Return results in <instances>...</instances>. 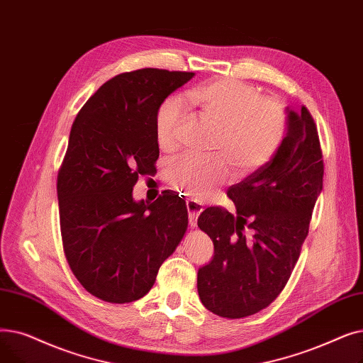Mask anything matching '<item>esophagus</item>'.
I'll use <instances>...</instances> for the list:
<instances>
[{
	"mask_svg": "<svg viewBox=\"0 0 363 363\" xmlns=\"http://www.w3.org/2000/svg\"><path fill=\"white\" fill-rule=\"evenodd\" d=\"M186 206H187V213H189V223H191L192 228H196V220H198V216L202 213L203 206L201 202H198L195 199H187Z\"/></svg>",
	"mask_w": 363,
	"mask_h": 363,
	"instance_id": "obj_1",
	"label": "esophagus"
}]
</instances>
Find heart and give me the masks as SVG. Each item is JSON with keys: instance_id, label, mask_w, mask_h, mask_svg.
<instances>
[{"instance_id": "b5f03b06", "label": "heart", "mask_w": 363, "mask_h": 363, "mask_svg": "<svg viewBox=\"0 0 363 363\" xmlns=\"http://www.w3.org/2000/svg\"><path fill=\"white\" fill-rule=\"evenodd\" d=\"M199 115L217 127L213 150L238 176L260 169L281 149L286 135V112L279 100L262 97L254 85L223 78L189 91ZM180 99L168 97L155 115V139L162 150L179 145L183 123ZM228 177L221 161L180 157L168 165L171 186L192 198H202Z\"/></svg>"}]
</instances>
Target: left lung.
I'll list each match as a JSON object with an SVG mask.
<instances>
[{
	"instance_id": "left-lung-1",
	"label": "left lung",
	"mask_w": 363,
	"mask_h": 363,
	"mask_svg": "<svg viewBox=\"0 0 363 363\" xmlns=\"http://www.w3.org/2000/svg\"><path fill=\"white\" fill-rule=\"evenodd\" d=\"M322 183L315 121L306 106L298 113L288 111V133L278 153L228 189L236 214L211 206L198 218L214 244L211 263L198 270V294L210 312L247 318L281 294L298 262Z\"/></svg>"
}]
</instances>
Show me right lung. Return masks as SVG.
I'll return each mask as SVG.
<instances>
[{
  "instance_id": "add662e5",
  "label": "right lung",
  "mask_w": 363,
  "mask_h": 363,
  "mask_svg": "<svg viewBox=\"0 0 363 363\" xmlns=\"http://www.w3.org/2000/svg\"><path fill=\"white\" fill-rule=\"evenodd\" d=\"M194 75L155 67L119 74L74 121L57 174L62 242L75 278L103 301L145 297L187 230L179 195L135 202L133 187L157 172L158 108Z\"/></svg>"
}]
</instances>
